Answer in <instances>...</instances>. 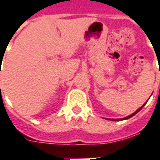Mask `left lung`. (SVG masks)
<instances>
[{
  "label": "left lung",
  "mask_w": 160,
  "mask_h": 160,
  "mask_svg": "<svg viewBox=\"0 0 160 160\" xmlns=\"http://www.w3.org/2000/svg\"><path fill=\"white\" fill-rule=\"evenodd\" d=\"M147 104V103H145L144 104H143V105H142V106H141V108H140V109H138L137 111H135V112H134V113H133V114L132 115H130V116H128V117H127V118H122V119H113V120H115V121H119V120H125V119H128V118H132V117H133V116H134V115L136 114V113H138V112H139V111H141V109H142V108H143V106H144L145 104Z\"/></svg>",
  "instance_id": "1"
}]
</instances>
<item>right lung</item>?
Masks as SVG:
<instances>
[{
    "label": "right lung",
    "instance_id": "obj_1",
    "mask_svg": "<svg viewBox=\"0 0 160 160\" xmlns=\"http://www.w3.org/2000/svg\"><path fill=\"white\" fill-rule=\"evenodd\" d=\"M0 87H1V86H0Z\"/></svg>",
    "mask_w": 160,
    "mask_h": 160
}]
</instances>
